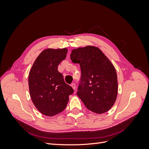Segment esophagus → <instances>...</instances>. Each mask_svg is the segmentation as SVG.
Instances as JSON below:
<instances>
[{
  "label": "esophagus",
  "instance_id": "obj_1",
  "mask_svg": "<svg viewBox=\"0 0 149 149\" xmlns=\"http://www.w3.org/2000/svg\"><path fill=\"white\" fill-rule=\"evenodd\" d=\"M71 86V87L73 88V89H76V84H75V83H72Z\"/></svg>",
  "mask_w": 149,
  "mask_h": 149
}]
</instances>
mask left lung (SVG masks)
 Instances as JSON below:
<instances>
[{"mask_svg":"<svg viewBox=\"0 0 149 149\" xmlns=\"http://www.w3.org/2000/svg\"><path fill=\"white\" fill-rule=\"evenodd\" d=\"M70 57L73 63L79 64L81 71L78 96L93 112L102 114L109 111L118 91L114 65L100 48L94 46L73 49Z\"/></svg>","mask_w":149,"mask_h":149,"instance_id":"1","label":"left lung"}]
</instances>
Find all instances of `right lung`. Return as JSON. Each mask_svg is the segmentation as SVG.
<instances>
[{
  "instance_id": "1",
  "label": "right lung",
  "mask_w": 149,
  "mask_h": 149,
  "mask_svg": "<svg viewBox=\"0 0 149 149\" xmlns=\"http://www.w3.org/2000/svg\"><path fill=\"white\" fill-rule=\"evenodd\" d=\"M68 49L48 48L35 60L29 75L30 95L42 114L53 116L63 111L74 90L66 84L58 66L65 60Z\"/></svg>"
}]
</instances>
